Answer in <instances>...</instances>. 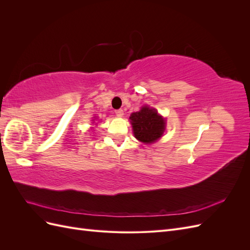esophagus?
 <instances>
[{
	"label": "esophagus",
	"mask_w": 250,
	"mask_h": 250,
	"mask_svg": "<svg viewBox=\"0 0 250 250\" xmlns=\"http://www.w3.org/2000/svg\"><path fill=\"white\" fill-rule=\"evenodd\" d=\"M115 113H116L118 117H122L123 116V110L122 109H118V110L115 111Z\"/></svg>",
	"instance_id": "obj_1"
}]
</instances>
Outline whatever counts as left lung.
Segmentation results:
<instances>
[{"label":"left lung","mask_w":250,"mask_h":250,"mask_svg":"<svg viewBox=\"0 0 250 250\" xmlns=\"http://www.w3.org/2000/svg\"><path fill=\"white\" fill-rule=\"evenodd\" d=\"M130 121L134 137L139 141L151 144L160 139L165 130V120L154 108L143 106L140 111L133 112Z\"/></svg>","instance_id":"1"}]
</instances>
